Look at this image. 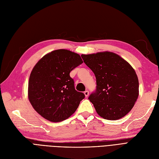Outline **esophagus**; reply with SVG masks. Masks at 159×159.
<instances>
[{
  "instance_id": "34e87169",
  "label": "esophagus",
  "mask_w": 159,
  "mask_h": 159,
  "mask_svg": "<svg viewBox=\"0 0 159 159\" xmlns=\"http://www.w3.org/2000/svg\"><path fill=\"white\" fill-rule=\"evenodd\" d=\"M84 94H85V97H88V96H89V92L88 91V90H86V91H85L84 92Z\"/></svg>"
}]
</instances>
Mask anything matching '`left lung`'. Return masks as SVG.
Here are the masks:
<instances>
[{
	"label": "left lung",
	"mask_w": 159,
	"mask_h": 159,
	"mask_svg": "<svg viewBox=\"0 0 159 159\" xmlns=\"http://www.w3.org/2000/svg\"><path fill=\"white\" fill-rule=\"evenodd\" d=\"M93 72L96 89L88 99L103 118L116 120L132 110L139 97V83L133 67L109 51L81 55Z\"/></svg>",
	"instance_id": "obj_1"
}]
</instances>
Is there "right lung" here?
<instances>
[{
	"label": "right lung",
	"instance_id": "add662e5",
	"mask_svg": "<svg viewBox=\"0 0 159 159\" xmlns=\"http://www.w3.org/2000/svg\"><path fill=\"white\" fill-rule=\"evenodd\" d=\"M82 63L79 54L57 49L46 54L36 63L29 77L28 98L42 117L57 122L75 112L85 95L76 91L70 74Z\"/></svg>",
	"mask_w": 159,
	"mask_h": 159
}]
</instances>
